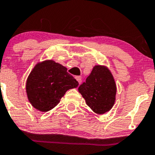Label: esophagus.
Instances as JSON below:
<instances>
[{
  "label": "esophagus",
  "instance_id": "1",
  "mask_svg": "<svg viewBox=\"0 0 155 155\" xmlns=\"http://www.w3.org/2000/svg\"><path fill=\"white\" fill-rule=\"evenodd\" d=\"M76 79L78 81V82H79V84L82 82V77H81V76H76Z\"/></svg>",
  "mask_w": 155,
  "mask_h": 155
}]
</instances>
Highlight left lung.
I'll return each mask as SVG.
<instances>
[{
    "mask_svg": "<svg viewBox=\"0 0 155 155\" xmlns=\"http://www.w3.org/2000/svg\"><path fill=\"white\" fill-rule=\"evenodd\" d=\"M78 90L87 105L96 114H104L114 106L117 87L112 74L107 67L95 66Z\"/></svg>",
    "mask_w": 155,
    "mask_h": 155,
    "instance_id": "8db88e82",
    "label": "left lung"
}]
</instances>
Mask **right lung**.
<instances>
[{"label":"right lung","instance_id":"1","mask_svg":"<svg viewBox=\"0 0 155 155\" xmlns=\"http://www.w3.org/2000/svg\"><path fill=\"white\" fill-rule=\"evenodd\" d=\"M67 69L53 61L38 63L26 81L28 99L33 107L46 112L54 107L66 91L76 88L79 82Z\"/></svg>","mask_w":155,"mask_h":155}]
</instances>
